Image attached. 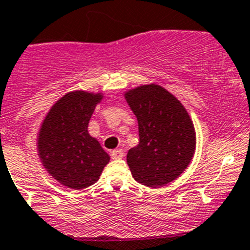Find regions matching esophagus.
Segmentation results:
<instances>
[{"mask_svg":"<svg viewBox=\"0 0 250 250\" xmlns=\"http://www.w3.org/2000/svg\"><path fill=\"white\" fill-rule=\"evenodd\" d=\"M111 157L113 159H122L125 157V152L123 149H114L111 152Z\"/></svg>","mask_w":250,"mask_h":250,"instance_id":"1","label":"esophagus"}]
</instances>
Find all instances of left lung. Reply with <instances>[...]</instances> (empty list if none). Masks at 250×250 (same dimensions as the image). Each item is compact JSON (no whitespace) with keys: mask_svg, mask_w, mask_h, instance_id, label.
I'll return each instance as SVG.
<instances>
[{"mask_svg":"<svg viewBox=\"0 0 250 250\" xmlns=\"http://www.w3.org/2000/svg\"><path fill=\"white\" fill-rule=\"evenodd\" d=\"M138 121L139 143L127 163L133 178L146 187H162L178 178L195 149L194 125L182 103L158 84H146L125 94Z\"/></svg>","mask_w":250,"mask_h":250,"instance_id":"obj_1","label":"left lung"}]
</instances>
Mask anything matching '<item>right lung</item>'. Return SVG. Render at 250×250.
Returning <instances> with one entry per match:
<instances>
[{"label":"right lung","instance_id":"1","mask_svg":"<svg viewBox=\"0 0 250 250\" xmlns=\"http://www.w3.org/2000/svg\"><path fill=\"white\" fill-rule=\"evenodd\" d=\"M102 93L76 91L58 100L38 133V154L47 172L61 184L83 189L98 181L109 156L89 136L88 123Z\"/></svg>","mask_w":250,"mask_h":250}]
</instances>
